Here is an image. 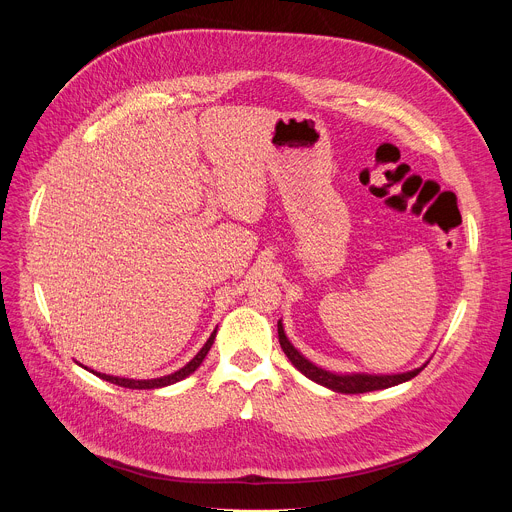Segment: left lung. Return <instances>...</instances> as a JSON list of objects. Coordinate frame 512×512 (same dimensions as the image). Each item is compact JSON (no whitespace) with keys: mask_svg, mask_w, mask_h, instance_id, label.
<instances>
[{"mask_svg":"<svg viewBox=\"0 0 512 512\" xmlns=\"http://www.w3.org/2000/svg\"><path fill=\"white\" fill-rule=\"evenodd\" d=\"M277 334H279V344H281L285 356L291 360V364H294V367L302 375H306L314 383L324 385V387H328L336 393L356 395V393L389 389V387H395L399 383H405V381L417 377L423 371V367H421V369H415V371H409V373H403V375H334V373H328V371L316 367V364L306 360L294 346H291V342L287 340V336L283 332L281 322H277Z\"/></svg>","mask_w":512,"mask_h":512,"instance_id":"8db88e82","label":"left lung"}]
</instances>
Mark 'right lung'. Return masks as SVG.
Instances as JSON below:
<instances>
[{"mask_svg":"<svg viewBox=\"0 0 512 512\" xmlns=\"http://www.w3.org/2000/svg\"><path fill=\"white\" fill-rule=\"evenodd\" d=\"M214 336H216V330L210 334V338L206 340V344H204V346L200 348V352L186 364V367H182L180 371H176V373H172V375H168V377L150 379V381H133V379H121V377H111V375H103V373H93V375H97L99 379L109 381V383H113V385L125 387V389H160V387H168V385H174V383L186 379L188 375H192V373L200 367L204 356L208 354V350H210V346H212V342H214Z\"/></svg>","mask_w":512,"mask_h":512,"instance_id":"1","label":"right lung"}]
</instances>
